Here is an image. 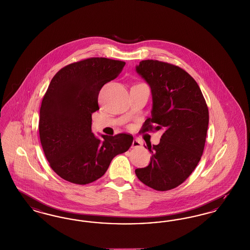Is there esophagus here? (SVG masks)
I'll list each match as a JSON object with an SVG mask.
<instances>
[{"label":"esophagus","instance_id":"1","mask_svg":"<svg viewBox=\"0 0 250 250\" xmlns=\"http://www.w3.org/2000/svg\"><path fill=\"white\" fill-rule=\"evenodd\" d=\"M142 145H143V143H142L140 140L134 139V140L132 141V145H131V146H132V147H139V146H141Z\"/></svg>","mask_w":250,"mask_h":250}]
</instances>
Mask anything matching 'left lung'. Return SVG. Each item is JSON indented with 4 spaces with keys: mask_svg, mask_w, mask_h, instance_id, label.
Here are the masks:
<instances>
[{
    "mask_svg": "<svg viewBox=\"0 0 250 250\" xmlns=\"http://www.w3.org/2000/svg\"><path fill=\"white\" fill-rule=\"evenodd\" d=\"M135 69L152 94L151 117L142 130H163L158 145H147L150 163L135 174L151 188L169 190L182 184L201 160L209 122L207 103L195 80L178 66L146 60Z\"/></svg>",
    "mask_w": 250,
    "mask_h": 250,
    "instance_id": "obj_1",
    "label": "left lung"
}]
</instances>
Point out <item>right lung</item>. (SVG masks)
Wrapping results in <instances>:
<instances>
[{"instance_id": "right-lung-1", "label": "right lung", "mask_w": 250, "mask_h": 250, "mask_svg": "<svg viewBox=\"0 0 250 250\" xmlns=\"http://www.w3.org/2000/svg\"><path fill=\"white\" fill-rule=\"evenodd\" d=\"M124 65L106 58L86 59L61 69L47 87L40 108V141L50 167L66 181L86 185L97 180L117 155L130 148V134H102L100 140L91 131L99 92Z\"/></svg>"}]
</instances>
